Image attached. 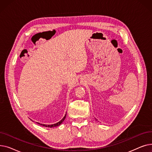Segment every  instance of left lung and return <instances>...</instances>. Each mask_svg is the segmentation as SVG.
<instances>
[{"label":"left lung","mask_w":152,"mask_h":152,"mask_svg":"<svg viewBox=\"0 0 152 152\" xmlns=\"http://www.w3.org/2000/svg\"><path fill=\"white\" fill-rule=\"evenodd\" d=\"M96 120H97V119H96Z\"/></svg>","instance_id":"8db88e82"}]
</instances>
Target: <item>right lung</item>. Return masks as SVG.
I'll return each mask as SVG.
<instances>
[{
    "instance_id": "1",
    "label": "right lung",
    "mask_w": 152,
    "mask_h": 152,
    "mask_svg": "<svg viewBox=\"0 0 152 152\" xmlns=\"http://www.w3.org/2000/svg\"><path fill=\"white\" fill-rule=\"evenodd\" d=\"M66 115H65V116H64L63 118V119H61V120H60L59 122H58V123H55V124H51V125H50V124H40L39 123H37L39 124H40V125H41V126H45V127H57V126H60L63 122V121L65 120V118H66Z\"/></svg>"
}]
</instances>
